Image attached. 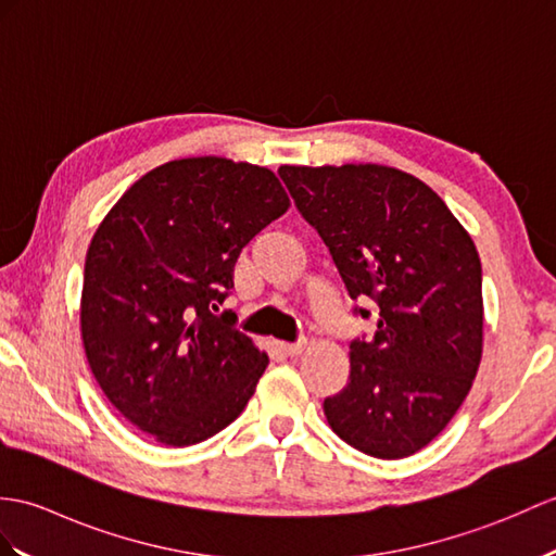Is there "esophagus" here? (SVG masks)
Segmentation results:
<instances>
[{
	"label": "esophagus",
	"mask_w": 556,
	"mask_h": 556,
	"mask_svg": "<svg viewBox=\"0 0 556 556\" xmlns=\"http://www.w3.org/2000/svg\"><path fill=\"white\" fill-rule=\"evenodd\" d=\"M281 353L289 355V357H299L303 351H305V341H299V343H279Z\"/></svg>",
	"instance_id": "obj_1"
}]
</instances>
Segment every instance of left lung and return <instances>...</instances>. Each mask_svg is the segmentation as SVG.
I'll return each mask as SVG.
<instances>
[{"instance_id": "left-lung-1", "label": "left lung", "mask_w": 556, "mask_h": 556, "mask_svg": "<svg viewBox=\"0 0 556 556\" xmlns=\"http://www.w3.org/2000/svg\"><path fill=\"white\" fill-rule=\"evenodd\" d=\"M279 177L348 295L379 305L374 337L351 343L345 389L325 400L327 421L365 455H415L457 415L481 365L479 251L445 201L397 167L281 165Z\"/></svg>"}]
</instances>
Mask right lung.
<instances>
[{
    "label": "right lung",
    "instance_id": "right-lung-1",
    "mask_svg": "<svg viewBox=\"0 0 556 556\" xmlns=\"http://www.w3.org/2000/svg\"><path fill=\"white\" fill-rule=\"evenodd\" d=\"M289 205L267 167L191 156L139 177L97 227L80 299L87 363L159 443L205 441L255 393L269 357L215 313L241 249Z\"/></svg>",
    "mask_w": 556,
    "mask_h": 556
}]
</instances>
